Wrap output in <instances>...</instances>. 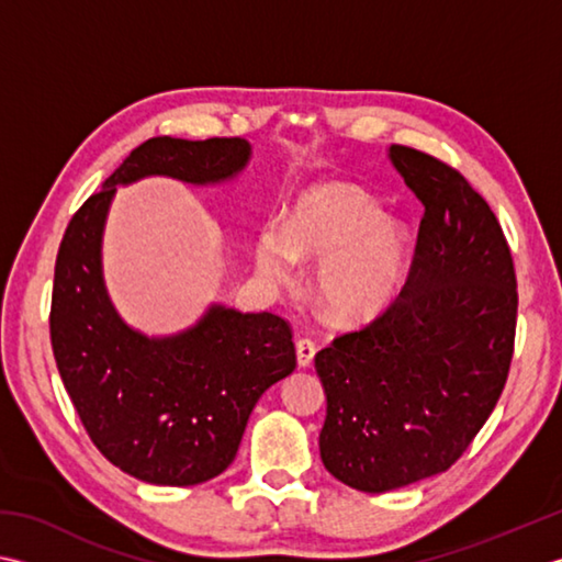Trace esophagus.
I'll return each mask as SVG.
<instances>
[{
	"instance_id": "esophagus-1",
	"label": "esophagus",
	"mask_w": 562,
	"mask_h": 562,
	"mask_svg": "<svg viewBox=\"0 0 562 562\" xmlns=\"http://www.w3.org/2000/svg\"><path fill=\"white\" fill-rule=\"evenodd\" d=\"M314 356H316V346L310 338L296 340V362H300V368H310Z\"/></svg>"
}]
</instances>
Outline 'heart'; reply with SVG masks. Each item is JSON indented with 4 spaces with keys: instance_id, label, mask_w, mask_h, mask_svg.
Instances as JSON below:
<instances>
[{
    "instance_id": "b5f03b06",
    "label": "heart",
    "mask_w": 562,
    "mask_h": 562,
    "mask_svg": "<svg viewBox=\"0 0 562 562\" xmlns=\"http://www.w3.org/2000/svg\"><path fill=\"white\" fill-rule=\"evenodd\" d=\"M258 272L272 284L294 278L296 260L314 262L312 294L331 322L356 326L397 300L412 262V231L346 182L306 187L288 226L266 224L252 248Z\"/></svg>"
}]
</instances>
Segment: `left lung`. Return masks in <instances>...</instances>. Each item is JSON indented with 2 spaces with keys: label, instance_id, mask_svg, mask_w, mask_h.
<instances>
[{
  "label": "left lung",
  "instance_id": "left-lung-1",
  "mask_svg": "<svg viewBox=\"0 0 562 562\" xmlns=\"http://www.w3.org/2000/svg\"><path fill=\"white\" fill-rule=\"evenodd\" d=\"M387 158L426 206L409 278L387 312L314 358L326 394L324 468L380 494L446 472L507 382L516 274L490 204L426 153Z\"/></svg>",
  "mask_w": 562,
  "mask_h": 562
}]
</instances>
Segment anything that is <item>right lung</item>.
<instances>
[{"instance_id": "add662e5", "label": "right lung", "mask_w": 562, "mask_h": 562, "mask_svg": "<svg viewBox=\"0 0 562 562\" xmlns=\"http://www.w3.org/2000/svg\"><path fill=\"white\" fill-rule=\"evenodd\" d=\"M250 156L246 138L140 143L77 209L55 260L50 344L65 390L99 453L150 485H202L234 463L252 406L296 366L292 328L222 302L175 334L131 326L104 280L109 209L146 178L228 184Z\"/></svg>"}]
</instances>
